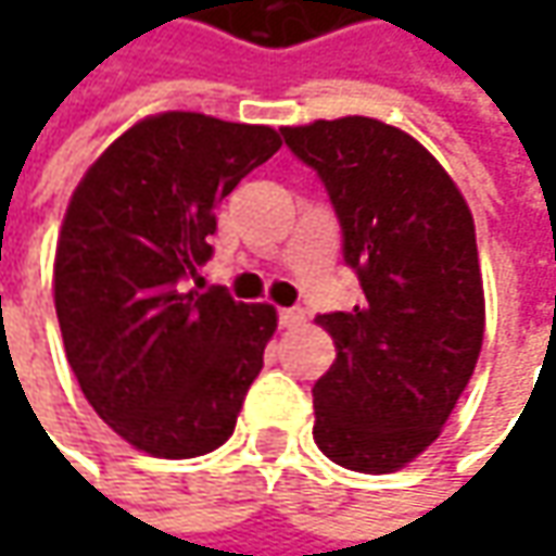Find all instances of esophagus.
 <instances>
[{
  "instance_id": "obj_1",
  "label": "esophagus",
  "mask_w": 556,
  "mask_h": 556,
  "mask_svg": "<svg viewBox=\"0 0 556 556\" xmlns=\"http://www.w3.org/2000/svg\"><path fill=\"white\" fill-rule=\"evenodd\" d=\"M278 321H281V328H300L306 321V315H303V309H281Z\"/></svg>"
}]
</instances>
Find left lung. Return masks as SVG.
<instances>
[{"label":"left lung","mask_w":556,"mask_h":556,"mask_svg":"<svg viewBox=\"0 0 556 556\" xmlns=\"http://www.w3.org/2000/svg\"><path fill=\"white\" fill-rule=\"evenodd\" d=\"M331 198L358 306L315 321L337 358L315 380L318 448L358 473L417 458L477 368L485 328L473 216L408 132L371 117L285 126Z\"/></svg>","instance_id":"8db88e82"}]
</instances>
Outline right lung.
<instances>
[{
	"instance_id": "obj_1",
	"label": "right lung",
	"mask_w": 556,
	"mask_h": 556,
	"mask_svg": "<svg viewBox=\"0 0 556 556\" xmlns=\"http://www.w3.org/2000/svg\"><path fill=\"white\" fill-rule=\"evenodd\" d=\"M281 148L268 126L169 111L126 129L76 185L54 253L67 362L98 417L154 458L235 433L275 309L203 288L216 206Z\"/></svg>"
}]
</instances>
